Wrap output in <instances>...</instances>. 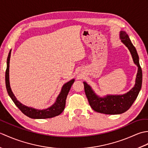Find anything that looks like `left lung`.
Listing matches in <instances>:
<instances>
[{
  "mask_svg": "<svg viewBox=\"0 0 148 148\" xmlns=\"http://www.w3.org/2000/svg\"><path fill=\"white\" fill-rule=\"evenodd\" d=\"M119 36L121 42L129 49L134 64L138 67L134 87L123 95H108L105 97H100L96 95L89 84L86 82H83L84 92L91 108L96 112L106 114H119L126 112L137 99L142 86L143 72L139 64V58L136 49L132 43L128 34L125 31H121Z\"/></svg>",
  "mask_w": 148,
  "mask_h": 148,
  "instance_id": "left-lung-1",
  "label": "left lung"
}]
</instances>
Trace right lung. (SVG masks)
<instances>
[{
	"mask_svg": "<svg viewBox=\"0 0 148 148\" xmlns=\"http://www.w3.org/2000/svg\"><path fill=\"white\" fill-rule=\"evenodd\" d=\"M11 49L9 53L8 57L7 59V69L5 71V86L7 89L9 97H11L12 101L15 103L19 109L25 115L27 116L28 117L33 119H46V118H51L55 116H58L64 111L65 106V101L67 99V96L69 92L72 84L74 82V79L69 81V82L64 84L60 93L58 97L56 98V102L54 104H53L51 107L46 109H36L32 108H30L22 104L16 98L14 95L11 91L10 87V83H9V61H10Z\"/></svg>",
	"mask_w": 148,
	"mask_h": 148,
	"instance_id": "add662e5",
	"label": "right lung"
}]
</instances>
